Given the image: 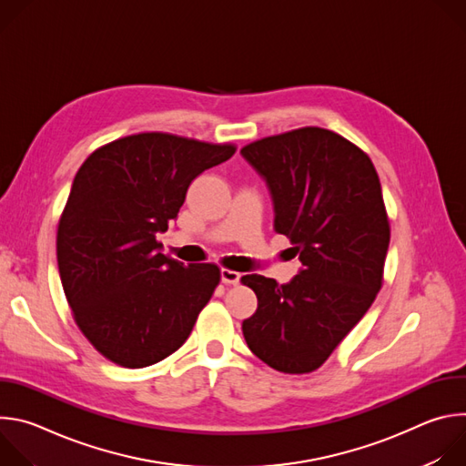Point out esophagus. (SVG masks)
I'll return each mask as SVG.
<instances>
[{
  "mask_svg": "<svg viewBox=\"0 0 466 466\" xmlns=\"http://www.w3.org/2000/svg\"><path fill=\"white\" fill-rule=\"evenodd\" d=\"M241 275L238 271H232V269H221V282L223 284H232L236 286L239 282Z\"/></svg>",
  "mask_w": 466,
  "mask_h": 466,
  "instance_id": "esophagus-1",
  "label": "esophagus"
}]
</instances>
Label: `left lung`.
I'll return each instance as SVG.
<instances>
[{
    "mask_svg": "<svg viewBox=\"0 0 466 466\" xmlns=\"http://www.w3.org/2000/svg\"><path fill=\"white\" fill-rule=\"evenodd\" d=\"M241 155L268 182L275 230L289 238L302 261L284 286L241 277L258 299L243 336L275 370L313 372L381 289L390 239L381 184L367 153L320 127L261 138Z\"/></svg>",
    "mask_w": 466,
    "mask_h": 466,
    "instance_id": "left-lung-1",
    "label": "left lung"
}]
</instances>
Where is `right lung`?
I'll return each instance as SVG.
<instances>
[{
    "label": "right lung",
    "mask_w": 466,
    "mask_h": 466,
    "mask_svg": "<svg viewBox=\"0 0 466 466\" xmlns=\"http://www.w3.org/2000/svg\"><path fill=\"white\" fill-rule=\"evenodd\" d=\"M236 153L167 132H140L96 149L79 167L58 221L64 295L85 338L127 369L162 361L189 338L221 271L160 252L191 180Z\"/></svg>",
    "instance_id": "right-lung-1"
}]
</instances>
